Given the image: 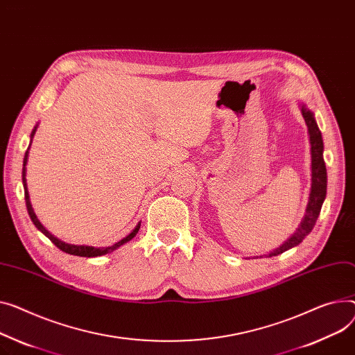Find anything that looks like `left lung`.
<instances>
[{"mask_svg": "<svg viewBox=\"0 0 355 355\" xmlns=\"http://www.w3.org/2000/svg\"><path fill=\"white\" fill-rule=\"evenodd\" d=\"M302 116L305 120L306 127H309V132H310V141H311V157H313V185H311V194H310V200H309V205H306V211L305 216L298 227V230L291 235V237L282 244L279 248L274 250L272 252H270L267 257H274L278 254H282L284 251L298 245L306 235H309L315 223L317 218L320 216V211L322 207V202L325 200V194H327V168H325V162H324V157H322V150H324V144H322V137H321V131L318 130V125L314 120L313 112H310L305 107L301 108Z\"/></svg>", "mask_w": 355, "mask_h": 355, "instance_id": "left-lung-1", "label": "left lung"}]
</instances>
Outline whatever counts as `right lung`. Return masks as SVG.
<instances>
[{"instance_id":"right-lung-1","label":"right lung","mask_w":355,"mask_h":355,"mask_svg":"<svg viewBox=\"0 0 355 355\" xmlns=\"http://www.w3.org/2000/svg\"><path fill=\"white\" fill-rule=\"evenodd\" d=\"M35 131H37V127H34V130H33V132H31V141H33V137H34ZM27 159H28V151L26 153V157H24V164H22V184H24V196H26V205H27V209H28V214H30V217H31V220H33L34 225H35V227H37V228H38V230L45 235V237H49V239H50V241H51L55 247H58L61 251H64V252H67V254H71V255H78V257H100V255H104V254H107V252H110V251L116 250L118 247H121L123 244L128 243L130 240H132V239L135 237L137 232H138V230H139L141 223H138V225L132 230V232H131V234H128V235H127L125 239H123L121 241H118L116 244H114V245H111V247H107V248H96V247H87V245H71V244H65V243L60 241L58 239H55L54 235H51L49 231H46V230L41 225V223L38 221L37 216L34 214V209H33V207H31L30 196H28V190H27V180H26V165H27Z\"/></svg>"}]
</instances>
